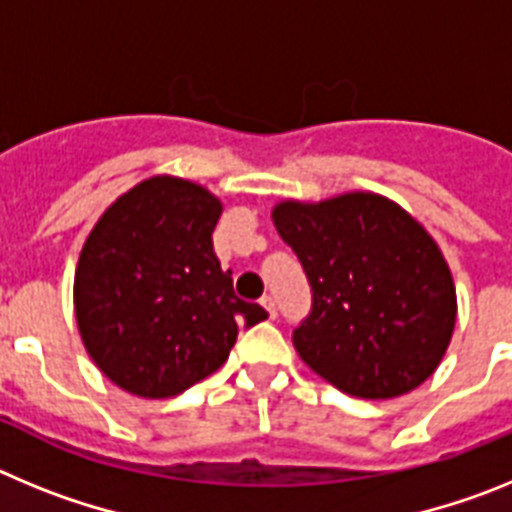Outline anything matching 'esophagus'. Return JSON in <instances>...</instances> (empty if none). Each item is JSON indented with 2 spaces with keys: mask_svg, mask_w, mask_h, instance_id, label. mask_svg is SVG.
Segmentation results:
<instances>
[{
  "mask_svg": "<svg viewBox=\"0 0 512 512\" xmlns=\"http://www.w3.org/2000/svg\"><path fill=\"white\" fill-rule=\"evenodd\" d=\"M261 305H264V310L269 312V318H277V302H274V297L264 295L261 297Z\"/></svg>",
  "mask_w": 512,
  "mask_h": 512,
  "instance_id": "obj_1",
  "label": "esophagus"
}]
</instances>
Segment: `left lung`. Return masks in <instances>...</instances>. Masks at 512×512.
<instances>
[{"label":"left lung","mask_w":512,"mask_h":512,"mask_svg":"<svg viewBox=\"0 0 512 512\" xmlns=\"http://www.w3.org/2000/svg\"><path fill=\"white\" fill-rule=\"evenodd\" d=\"M312 289L295 341L325 382L364 400L415 390L441 364L456 323L454 279L428 230L397 202L348 192L271 210Z\"/></svg>","instance_id":"left-lung-1"}]
</instances>
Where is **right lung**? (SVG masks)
<instances>
[{
  "label": "right lung",
  "mask_w": 512,
  "mask_h": 512,
  "mask_svg": "<svg viewBox=\"0 0 512 512\" xmlns=\"http://www.w3.org/2000/svg\"><path fill=\"white\" fill-rule=\"evenodd\" d=\"M223 205L200 184L151 176L112 202L81 248L74 310L104 377L138 397H174L228 361L238 325L266 320L235 297L212 251Z\"/></svg>",
  "instance_id": "obj_1"
}]
</instances>
